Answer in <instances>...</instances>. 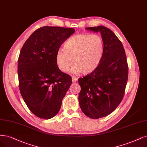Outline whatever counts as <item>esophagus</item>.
Segmentation results:
<instances>
[{
  "mask_svg": "<svg viewBox=\"0 0 147 147\" xmlns=\"http://www.w3.org/2000/svg\"><path fill=\"white\" fill-rule=\"evenodd\" d=\"M72 82L74 83V82H77L78 81V77H75V76H72Z\"/></svg>",
  "mask_w": 147,
  "mask_h": 147,
  "instance_id": "obj_1",
  "label": "esophagus"
}]
</instances>
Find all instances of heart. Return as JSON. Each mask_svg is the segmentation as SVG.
I'll return each mask as SVG.
<instances>
[{"label":"heart","instance_id":"heart-1","mask_svg":"<svg viewBox=\"0 0 147 147\" xmlns=\"http://www.w3.org/2000/svg\"><path fill=\"white\" fill-rule=\"evenodd\" d=\"M64 49L58 50L55 57L61 71L67 72L74 63L73 73L87 75L94 71L102 61L104 43L100 35L78 34L67 39Z\"/></svg>","mask_w":147,"mask_h":147}]
</instances>
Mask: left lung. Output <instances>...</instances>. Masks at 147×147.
<instances>
[{"instance_id":"left-lung-1","label":"left lung","mask_w":147,"mask_h":147,"mask_svg":"<svg viewBox=\"0 0 147 147\" xmlns=\"http://www.w3.org/2000/svg\"><path fill=\"white\" fill-rule=\"evenodd\" d=\"M100 32L104 43L102 61L94 71L78 79L81 109L97 119L110 114L123 98L128 77V65L123 45L110 29L103 26L86 28Z\"/></svg>"}]
</instances>
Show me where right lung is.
<instances>
[{
    "label": "right lung",
    "mask_w": 147,
    "mask_h": 147,
    "mask_svg": "<svg viewBox=\"0 0 147 147\" xmlns=\"http://www.w3.org/2000/svg\"><path fill=\"white\" fill-rule=\"evenodd\" d=\"M74 28L44 26L31 34L22 47L18 63L19 90L28 109L37 117L56 115L72 82L55 62L62 44Z\"/></svg>",
    "instance_id": "1"
}]
</instances>
